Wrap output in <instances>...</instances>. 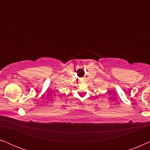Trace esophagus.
I'll use <instances>...</instances> for the list:
<instances>
[{
    "label": "esophagus",
    "instance_id": "esophagus-1",
    "mask_svg": "<svg viewBox=\"0 0 150 150\" xmlns=\"http://www.w3.org/2000/svg\"><path fill=\"white\" fill-rule=\"evenodd\" d=\"M80 81H81V82H85V78H81V79H80Z\"/></svg>",
    "mask_w": 150,
    "mask_h": 150
}]
</instances>
